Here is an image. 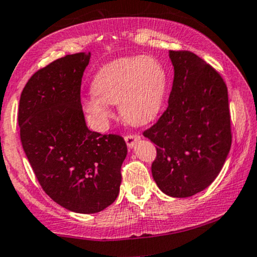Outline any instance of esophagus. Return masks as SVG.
Returning a JSON list of instances; mask_svg holds the SVG:
<instances>
[{
  "instance_id": "34e87169",
  "label": "esophagus",
  "mask_w": 257,
  "mask_h": 257,
  "mask_svg": "<svg viewBox=\"0 0 257 257\" xmlns=\"http://www.w3.org/2000/svg\"><path fill=\"white\" fill-rule=\"evenodd\" d=\"M139 140H140V135H137V134H131V135H126L125 137V143H126V145H128L129 149H133Z\"/></svg>"
}]
</instances>
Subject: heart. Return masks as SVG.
Wrapping results in <instances>:
<instances>
[{"instance_id": "heart-1", "label": "heart", "mask_w": 257, "mask_h": 257, "mask_svg": "<svg viewBox=\"0 0 257 257\" xmlns=\"http://www.w3.org/2000/svg\"><path fill=\"white\" fill-rule=\"evenodd\" d=\"M168 75L163 64L151 55L122 58L104 65L91 82V96L84 110L99 128L111 117L108 105H119L122 118L144 125L157 117L163 106Z\"/></svg>"}]
</instances>
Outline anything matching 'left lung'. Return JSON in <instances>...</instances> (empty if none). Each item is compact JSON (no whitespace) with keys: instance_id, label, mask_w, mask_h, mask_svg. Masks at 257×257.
<instances>
[{"instance_id":"1","label":"left lung","mask_w":257,"mask_h":257,"mask_svg":"<svg viewBox=\"0 0 257 257\" xmlns=\"http://www.w3.org/2000/svg\"><path fill=\"white\" fill-rule=\"evenodd\" d=\"M169 57L174 79L168 107L144 137L157 145L151 170L159 190L187 198L216 179L231 150L228 93L198 55L169 51Z\"/></svg>"}]
</instances>
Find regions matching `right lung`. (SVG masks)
<instances>
[{
    "label": "right lung",
    "mask_w": 257,
    "mask_h": 257,
    "mask_svg": "<svg viewBox=\"0 0 257 257\" xmlns=\"http://www.w3.org/2000/svg\"><path fill=\"white\" fill-rule=\"evenodd\" d=\"M90 52L58 59L23 89L20 140L43 191L67 210L94 214L116 200L126 144L91 132L81 105V82Z\"/></svg>",
    "instance_id": "1"
}]
</instances>
